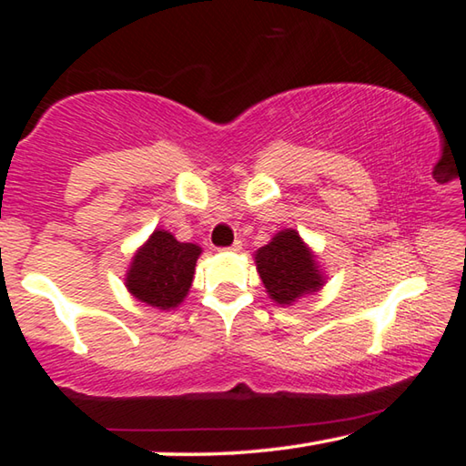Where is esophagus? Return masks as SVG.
<instances>
[{"instance_id": "obj_1", "label": "esophagus", "mask_w": 466, "mask_h": 466, "mask_svg": "<svg viewBox=\"0 0 466 466\" xmlns=\"http://www.w3.org/2000/svg\"><path fill=\"white\" fill-rule=\"evenodd\" d=\"M224 250H228V252H240L242 250V242L240 240H236L232 247H228V248H224Z\"/></svg>"}]
</instances>
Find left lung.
Listing matches in <instances>:
<instances>
[{"label": "left lung", "mask_w": 466, "mask_h": 466, "mask_svg": "<svg viewBox=\"0 0 466 466\" xmlns=\"http://www.w3.org/2000/svg\"><path fill=\"white\" fill-rule=\"evenodd\" d=\"M252 257L267 296L279 306H294L327 283L319 257L294 228H283Z\"/></svg>", "instance_id": "1"}]
</instances>
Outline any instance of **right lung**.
I'll return each instance as SVG.
<instances>
[{"mask_svg":"<svg viewBox=\"0 0 466 466\" xmlns=\"http://www.w3.org/2000/svg\"><path fill=\"white\" fill-rule=\"evenodd\" d=\"M201 252L199 244L178 242L172 232L156 228L133 252L125 273V288L146 306L175 310L185 302L193 286L195 265Z\"/></svg>","mask_w":466,"mask_h":466,"instance_id":"right-lung-1","label":"right lung"}]
</instances>
